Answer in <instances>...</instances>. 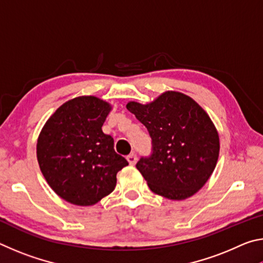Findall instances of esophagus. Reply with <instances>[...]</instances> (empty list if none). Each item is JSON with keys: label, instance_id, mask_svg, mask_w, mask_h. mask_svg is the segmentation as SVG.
Returning a JSON list of instances; mask_svg holds the SVG:
<instances>
[{"label": "esophagus", "instance_id": "obj_1", "mask_svg": "<svg viewBox=\"0 0 263 263\" xmlns=\"http://www.w3.org/2000/svg\"><path fill=\"white\" fill-rule=\"evenodd\" d=\"M126 159H127V161H128V163L131 164V166H135V164L137 163V155L135 153L127 155Z\"/></svg>", "mask_w": 263, "mask_h": 263}]
</instances>
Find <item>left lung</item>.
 Here are the masks:
<instances>
[{
	"label": "left lung",
	"instance_id": "8db88e82",
	"mask_svg": "<svg viewBox=\"0 0 263 263\" xmlns=\"http://www.w3.org/2000/svg\"><path fill=\"white\" fill-rule=\"evenodd\" d=\"M126 108L152 137L153 154L137 163L149 189L172 201L198 193L215 171L220 148L219 135L206 111L175 90L146 104L130 101Z\"/></svg>",
	"mask_w": 263,
	"mask_h": 263
}]
</instances>
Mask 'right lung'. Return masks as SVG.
I'll return each mask as SVG.
<instances>
[{
	"label": "right lung",
	"instance_id": "1",
	"mask_svg": "<svg viewBox=\"0 0 263 263\" xmlns=\"http://www.w3.org/2000/svg\"><path fill=\"white\" fill-rule=\"evenodd\" d=\"M112 110L96 96L65 102L44 124L37 140L39 168L52 190L66 202L90 206L111 194L117 173L128 164L115 152L112 137L102 131Z\"/></svg>",
	"mask_w": 263,
	"mask_h": 263
}]
</instances>
